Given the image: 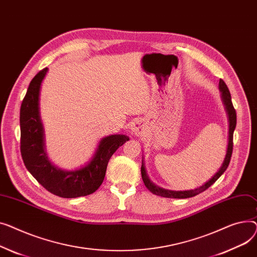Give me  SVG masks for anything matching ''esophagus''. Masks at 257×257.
Instances as JSON below:
<instances>
[{"label":"esophagus","instance_id":"1","mask_svg":"<svg viewBox=\"0 0 257 257\" xmlns=\"http://www.w3.org/2000/svg\"><path fill=\"white\" fill-rule=\"evenodd\" d=\"M131 131H132V133L134 134V135H136V136H142V135H144L145 134V126H144V124H142L141 122H134L133 124H132V126H131Z\"/></svg>","mask_w":257,"mask_h":257}]
</instances>
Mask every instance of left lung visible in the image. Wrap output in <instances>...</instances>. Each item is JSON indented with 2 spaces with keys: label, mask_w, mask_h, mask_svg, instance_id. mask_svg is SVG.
<instances>
[{
  "label": "left lung",
  "mask_w": 257,
  "mask_h": 257,
  "mask_svg": "<svg viewBox=\"0 0 257 257\" xmlns=\"http://www.w3.org/2000/svg\"><path fill=\"white\" fill-rule=\"evenodd\" d=\"M219 87L222 92V99L225 103L226 110H227L228 116H229V141H228V148H227V154H226L224 163L222 165V167L220 168V170L210 178L207 183H205L204 185H202L201 187L194 189V190H190V191H170V190H165L162 189L156 185H154L152 182H150L148 176L146 175V171L144 168V165L142 163L141 166V174H142V179L144 182L145 187L152 192L153 194L157 195V196H161V197H166V198H176V199H184V198H190V197H194V196L198 195L200 193H202L203 191H205L206 189H208L213 184H215L216 180L225 172V170L227 169L230 159H231V155H232V149H233V132L236 125V112L235 109L232 104L231 101V95L228 90L227 85L225 84V82L220 79L219 82Z\"/></svg>",
  "instance_id": "8db88e82"
}]
</instances>
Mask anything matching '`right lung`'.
Wrapping results in <instances>:
<instances>
[{"instance_id":"obj_1","label":"right lung","mask_w":257,"mask_h":257,"mask_svg":"<svg viewBox=\"0 0 257 257\" xmlns=\"http://www.w3.org/2000/svg\"><path fill=\"white\" fill-rule=\"evenodd\" d=\"M48 68L40 70L30 83L20 115L21 154L26 168L52 194L63 198H77L94 193L102 184L109 160L128 138L111 135L103 138L87 166L75 171L60 170L49 162L44 152L43 127L39 116L40 85Z\"/></svg>"}]
</instances>
